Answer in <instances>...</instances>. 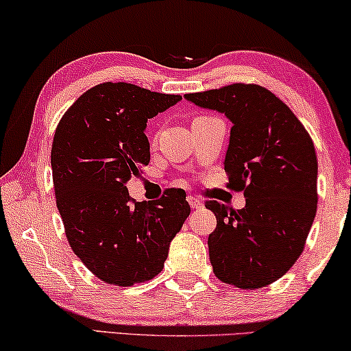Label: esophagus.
Instances as JSON below:
<instances>
[{
    "label": "esophagus",
    "instance_id": "34e87169",
    "mask_svg": "<svg viewBox=\"0 0 351 351\" xmlns=\"http://www.w3.org/2000/svg\"><path fill=\"white\" fill-rule=\"evenodd\" d=\"M186 199H189V203H190V206H191V208H193V209H199L201 206H203V203H201V201H199L198 198H196V196H193V195H190Z\"/></svg>",
    "mask_w": 351,
    "mask_h": 351
}]
</instances>
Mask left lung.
<instances>
[{
    "label": "left lung",
    "instance_id": "8db88e82",
    "mask_svg": "<svg viewBox=\"0 0 351 351\" xmlns=\"http://www.w3.org/2000/svg\"><path fill=\"white\" fill-rule=\"evenodd\" d=\"M185 99L233 124L223 165L230 189L246 198L238 210L206 201L217 217L208 239L215 276L241 289L271 285L299 258L315 220L313 142L289 107L262 86L230 84Z\"/></svg>",
    "mask_w": 351,
    "mask_h": 351
}]
</instances>
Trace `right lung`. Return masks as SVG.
I'll use <instances>...</instances> for the list:
<instances>
[{
  "instance_id": "add662e5",
  "label": "right lung",
  "mask_w": 351,
  "mask_h": 351,
  "mask_svg": "<svg viewBox=\"0 0 351 351\" xmlns=\"http://www.w3.org/2000/svg\"><path fill=\"white\" fill-rule=\"evenodd\" d=\"M180 100L136 84L104 83L86 90L56 129L52 180L66 238L88 270L108 285L156 276L190 215L184 190L137 203L126 189L150 162L147 121Z\"/></svg>"
}]
</instances>
